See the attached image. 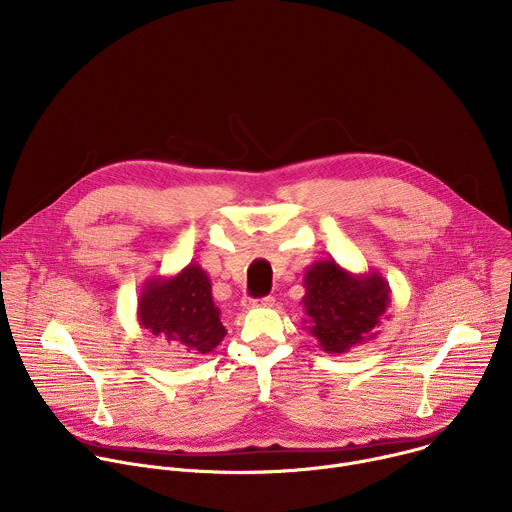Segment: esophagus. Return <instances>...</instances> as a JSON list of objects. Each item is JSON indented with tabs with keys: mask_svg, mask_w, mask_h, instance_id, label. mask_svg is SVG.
<instances>
[{
	"mask_svg": "<svg viewBox=\"0 0 512 512\" xmlns=\"http://www.w3.org/2000/svg\"><path fill=\"white\" fill-rule=\"evenodd\" d=\"M243 308L245 310H253V308H269V306H273L275 304V298H271V296H265V298H261V300H253V298H243Z\"/></svg>",
	"mask_w": 512,
	"mask_h": 512,
	"instance_id": "34e87169",
	"label": "esophagus"
}]
</instances>
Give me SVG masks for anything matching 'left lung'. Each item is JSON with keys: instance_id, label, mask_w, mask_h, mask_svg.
<instances>
[{"instance_id": "obj_1", "label": "left lung", "mask_w": 512, "mask_h": 512, "mask_svg": "<svg viewBox=\"0 0 512 512\" xmlns=\"http://www.w3.org/2000/svg\"><path fill=\"white\" fill-rule=\"evenodd\" d=\"M306 330L328 354L375 340L391 306V287L379 271L352 273L334 259L316 261L304 273Z\"/></svg>"}]
</instances>
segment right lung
<instances>
[{
    "label": "right lung",
    "mask_w": 512,
    "mask_h": 512,
    "mask_svg": "<svg viewBox=\"0 0 512 512\" xmlns=\"http://www.w3.org/2000/svg\"><path fill=\"white\" fill-rule=\"evenodd\" d=\"M137 322L194 356L212 352L227 334L221 310L212 302L208 273L198 263H188L176 275L145 281L137 298Z\"/></svg>",
    "instance_id": "right-lung-1"
}]
</instances>
